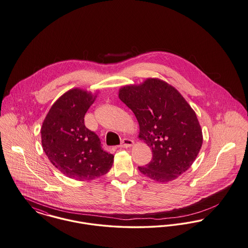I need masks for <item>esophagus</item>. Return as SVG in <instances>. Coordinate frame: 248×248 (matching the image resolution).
Returning a JSON list of instances; mask_svg holds the SVG:
<instances>
[{"mask_svg":"<svg viewBox=\"0 0 248 248\" xmlns=\"http://www.w3.org/2000/svg\"><path fill=\"white\" fill-rule=\"evenodd\" d=\"M133 144H134V141H133L132 140H129V139H124L123 141H122L121 147H123V148H128V147L133 146Z\"/></svg>","mask_w":248,"mask_h":248,"instance_id":"34e87169","label":"esophagus"}]
</instances>
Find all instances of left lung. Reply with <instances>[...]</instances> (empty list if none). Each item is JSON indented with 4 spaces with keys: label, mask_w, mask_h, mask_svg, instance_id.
Here are the masks:
<instances>
[{
    "label": "left lung",
    "mask_w": 248,
    "mask_h": 248,
    "mask_svg": "<svg viewBox=\"0 0 248 248\" xmlns=\"http://www.w3.org/2000/svg\"><path fill=\"white\" fill-rule=\"evenodd\" d=\"M119 98L134 112L139 138L152 149L153 159L139 167L152 180L168 183L186 171L202 145V131L195 111L182 94L158 78L126 85Z\"/></svg>",
    "instance_id": "left-lung-1"
}]
</instances>
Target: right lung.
<instances>
[{
    "label": "right lung",
    "instance_id": "add662e5",
    "mask_svg": "<svg viewBox=\"0 0 248 248\" xmlns=\"http://www.w3.org/2000/svg\"><path fill=\"white\" fill-rule=\"evenodd\" d=\"M96 95L78 88L69 90L52 105L41 127L42 147L52 165L62 174L78 181L105 175L114 155L104 151L94 132L84 124V116Z\"/></svg>",
    "mask_w": 248,
    "mask_h": 248
}]
</instances>
